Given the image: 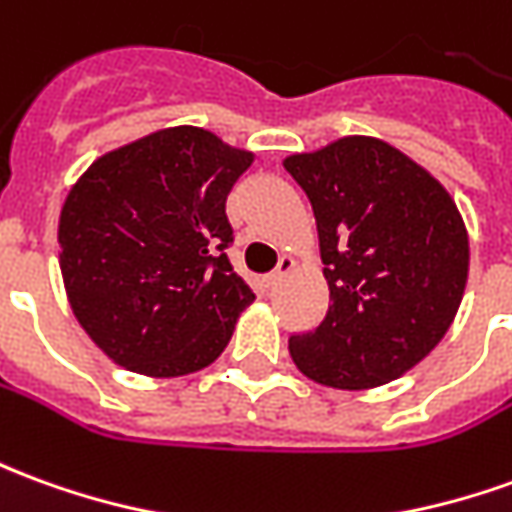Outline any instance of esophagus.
Returning <instances> with one entry per match:
<instances>
[{"mask_svg":"<svg viewBox=\"0 0 512 512\" xmlns=\"http://www.w3.org/2000/svg\"><path fill=\"white\" fill-rule=\"evenodd\" d=\"M293 266H296V263H293V257H280V263H277V268L271 271V277H268V282H271V285H280V282L285 280L288 274H291Z\"/></svg>","mask_w":512,"mask_h":512,"instance_id":"esophagus-1","label":"esophagus"}]
</instances>
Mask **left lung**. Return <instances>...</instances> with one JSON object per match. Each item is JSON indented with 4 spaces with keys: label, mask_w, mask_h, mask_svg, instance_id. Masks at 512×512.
<instances>
[{
    "label": "left lung",
    "mask_w": 512,
    "mask_h": 512,
    "mask_svg": "<svg viewBox=\"0 0 512 512\" xmlns=\"http://www.w3.org/2000/svg\"><path fill=\"white\" fill-rule=\"evenodd\" d=\"M313 205L327 316L291 335L296 368L327 388L366 391L402 377L452 327L468 280L455 199L396 146L346 135L282 160Z\"/></svg>",
    "instance_id": "8db88e82"
}]
</instances>
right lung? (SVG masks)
Returning a JSON list of instances; mask_svg holds the SVG:
<instances>
[{
    "label": "right lung",
    "instance_id": "obj_1",
    "mask_svg": "<svg viewBox=\"0 0 512 512\" xmlns=\"http://www.w3.org/2000/svg\"><path fill=\"white\" fill-rule=\"evenodd\" d=\"M255 155L169 127L91 163L63 202L69 305L113 363L146 377L210 366L255 293L232 271L227 196Z\"/></svg>",
    "mask_w": 512,
    "mask_h": 512
}]
</instances>
